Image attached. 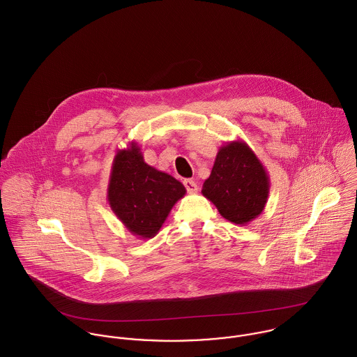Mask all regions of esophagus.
Segmentation results:
<instances>
[{"mask_svg":"<svg viewBox=\"0 0 357 357\" xmlns=\"http://www.w3.org/2000/svg\"><path fill=\"white\" fill-rule=\"evenodd\" d=\"M184 185H185V188H187V191H188L190 194L198 192V184H197L194 180H191V178L184 180Z\"/></svg>","mask_w":357,"mask_h":357,"instance_id":"1","label":"esophagus"}]
</instances>
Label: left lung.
Masks as SVG:
<instances>
[{"label":"left lung","mask_w":357,"mask_h":357,"mask_svg":"<svg viewBox=\"0 0 357 357\" xmlns=\"http://www.w3.org/2000/svg\"><path fill=\"white\" fill-rule=\"evenodd\" d=\"M269 187V176L255 151L236 140L220 147L202 194L225 220L246 225L262 213Z\"/></svg>","instance_id":"1"}]
</instances>
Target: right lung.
Returning <instances> with one entry per match:
<instances>
[{
  "label": "right lung",
  "mask_w": 357,
  "mask_h": 357,
  "mask_svg": "<svg viewBox=\"0 0 357 357\" xmlns=\"http://www.w3.org/2000/svg\"><path fill=\"white\" fill-rule=\"evenodd\" d=\"M185 187L144 162L137 143L118 150L111 166L107 199L125 228L140 239H151L172 207L185 195Z\"/></svg>",
  "instance_id": "add662e5"
}]
</instances>
